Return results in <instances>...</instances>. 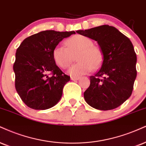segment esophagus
<instances>
[{"label":"esophagus","instance_id":"obj_1","mask_svg":"<svg viewBox=\"0 0 146 146\" xmlns=\"http://www.w3.org/2000/svg\"><path fill=\"white\" fill-rule=\"evenodd\" d=\"M71 80L73 81H77L80 80V78H78V77H71Z\"/></svg>","mask_w":146,"mask_h":146}]
</instances>
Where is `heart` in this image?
<instances>
[{
    "instance_id": "b5f03b06",
    "label": "heart",
    "mask_w": 146,
    "mask_h": 146,
    "mask_svg": "<svg viewBox=\"0 0 146 146\" xmlns=\"http://www.w3.org/2000/svg\"><path fill=\"white\" fill-rule=\"evenodd\" d=\"M90 38L82 35L72 36L65 41L66 46L57 45L52 52L54 62L59 67L68 68L74 61L75 56L78 61L68 69L73 76H80L90 73L101 65L103 56L99 47L93 45Z\"/></svg>"
}]
</instances>
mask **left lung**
Listing matches in <instances>:
<instances>
[{"mask_svg":"<svg viewBox=\"0 0 146 146\" xmlns=\"http://www.w3.org/2000/svg\"><path fill=\"white\" fill-rule=\"evenodd\" d=\"M76 32L97 41L103 54L101 67L90 77V86L84 93L85 101L96 110L117 108L131 96L137 77V56L132 43L109 25Z\"/></svg>","mask_w":146,"mask_h":146,"instance_id":"left-lung-1","label":"left lung"}]
</instances>
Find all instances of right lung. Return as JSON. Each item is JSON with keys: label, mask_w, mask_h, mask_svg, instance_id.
<instances>
[{"label": "right lung", "mask_w": 146, "mask_h": 146, "mask_svg": "<svg viewBox=\"0 0 146 146\" xmlns=\"http://www.w3.org/2000/svg\"><path fill=\"white\" fill-rule=\"evenodd\" d=\"M73 34L75 31H41L26 38L17 49L13 64L15 89L29 108L47 110L60 100L70 77L56 66L52 52L63 38Z\"/></svg>", "instance_id": "1"}]
</instances>
